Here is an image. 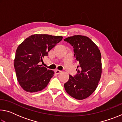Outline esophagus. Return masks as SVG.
Instances as JSON below:
<instances>
[{
  "label": "esophagus",
  "instance_id": "esophagus-1",
  "mask_svg": "<svg viewBox=\"0 0 122 122\" xmlns=\"http://www.w3.org/2000/svg\"><path fill=\"white\" fill-rule=\"evenodd\" d=\"M61 73V71H59V70H56V71H55V74H59Z\"/></svg>",
  "mask_w": 122,
  "mask_h": 122
}]
</instances>
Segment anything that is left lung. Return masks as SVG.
<instances>
[{
    "mask_svg": "<svg viewBox=\"0 0 122 122\" xmlns=\"http://www.w3.org/2000/svg\"><path fill=\"white\" fill-rule=\"evenodd\" d=\"M74 48V56L78 66L77 74L69 75L64 84L70 96L76 100H83L96 90L102 73L101 54L96 45L87 36H74L64 39Z\"/></svg>",
    "mask_w": 122,
    "mask_h": 122,
    "instance_id": "1",
    "label": "left lung"
}]
</instances>
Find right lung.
Returning a JSON list of instances; mask_svg holds the SVG:
<instances>
[{
    "label": "right lung",
    "mask_w": 122,
    "mask_h": 122,
    "mask_svg": "<svg viewBox=\"0 0 122 122\" xmlns=\"http://www.w3.org/2000/svg\"><path fill=\"white\" fill-rule=\"evenodd\" d=\"M62 38L61 36L34 34L18 47L14 66L18 81L24 90L35 92L48 85L54 72L42 67L40 62Z\"/></svg>",
    "instance_id": "1"
}]
</instances>
